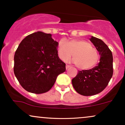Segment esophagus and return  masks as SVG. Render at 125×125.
<instances>
[{
	"instance_id": "esophagus-1",
	"label": "esophagus",
	"mask_w": 125,
	"mask_h": 125,
	"mask_svg": "<svg viewBox=\"0 0 125 125\" xmlns=\"http://www.w3.org/2000/svg\"><path fill=\"white\" fill-rule=\"evenodd\" d=\"M70 68V66L69 65H66V69H68V68Z\"/></svg>"
}]
</instances>
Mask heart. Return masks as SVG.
I'll return each mask as SVG.
<instances>
[{"label":"heart","instance_id":"1","mask_svg":"<svg viewBox=\"0 0 125 125\" xmlns=\"http://www.w3.org/2000/svg\"><path fill=\"white\" fill-rule=\"evenodd\" d=\"M57 54L62 61H66L73 54V62L80 69H88L97 65L100 59L98 50L90 42L72 39L67 42L62 39L57 44Z\"/></svg>","mask_w":125,"mask_h":125}]
</instances>
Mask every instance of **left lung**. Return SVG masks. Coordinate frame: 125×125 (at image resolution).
<instances>
[{"label": "left lung", "mask_w": 125, "mask_h": 125, "mask_svg": "<svg viewBox=\"0 0 125 125\" xmlns=\"http://www.w3.org/2000/svg\"><path fill=\"white\" fill-rule=\"evenodd\" d=\"M90 41L99 52L97 66L89 70L78 71L72 80L75 91L81 95L91 96L103 91L113 76V55L108 46L99 38L91 37Z\"/></svg>", "instance_id": "obj_1"}]
</instances>
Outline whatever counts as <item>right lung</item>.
<instances>
[{
	"label": "right lung",
	"instance_id": "obj_1",
	"mask_svg": "<svg viewBox=\"0 0 125 125\" xmlns=\"http://www.w3.org/2000/svg\"><path fill=\"white\" fill-rule=\"evenodd\" d=\"M57 42L50 34L38 31L21 42L14 56L13 71L26 91L34 94L49 91L66 64L57 54Z\"/></svg>",
	"mask_w": 125,
	"mask_h": 125
}]
</instances>
